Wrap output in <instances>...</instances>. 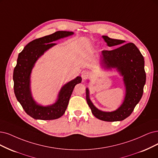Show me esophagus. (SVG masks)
Wrapping results in <instances>:
<instances>
[{
	"mask_svg": "<svg viewBox=\"0 0 158 158\" xmlns=\"http://www.w3.org/2000/svg\"><path fill=\"white\" fill-rule=\"evenodd\" d=\"M89 73L88 71L84 70V71L81 72V77H82L83 80H86L87 78L89 77Z\"/></svg>",
	"mask_w": 158,
	"mask_h": 158,
	"instance_id": "1",
	"label": "esophagus"
}]
</instances>
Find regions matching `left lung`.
Segmentation results:
<instances>
[{
  "instance_id": "8db88e82",
  "label": "left lung",
  "mask_w": 158,
  "mask_h": 158,
  "mask_svg": "<svg viewBox=\"0 0 158 158\" xmlns=\"http://www.w3.org/2000/svg\"><path fill=\"white\" fill-rule=\"evenodd\" d=\"M109 47H118L126 42L103 36ZM101 65L106 69H116L123 77L126 89L125 97L121 106L110 112L98 109L90 99L88 88L86 89V99L95 117L107 122L122 121L128 117L141 100L146 83L144 60L141 52L133 43H128L111 51H102Z\"/></svg>"
}]
</instances>
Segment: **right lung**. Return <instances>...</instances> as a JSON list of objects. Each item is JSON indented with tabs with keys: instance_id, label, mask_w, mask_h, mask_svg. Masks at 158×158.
Listing matches in <instances>:
<instances>
[{
	"instance_id": "obj_1",
	"label": "right lung",
	"mask_w": 158,
	"mask_h": 158,
	"mask_svg": "<svg viewBox=\"0 0 158 158\" xmlns=\"http://www.w3.org/2000/svg\"><path fill=\"white\" fill-rule=\"evenodd\" d=\"M73 34L69 31H57L36 39L28 43L18 55L13 75L14 93L26 113L34 119L45 120L61 117L67 109L75 86L81 83V76L70 81L60 89L56 102L47 106L40 105L34 100L31 89L32 70L39 58L56 44L53 43L55 41Z\"/></svg>"
}]
</instances>
